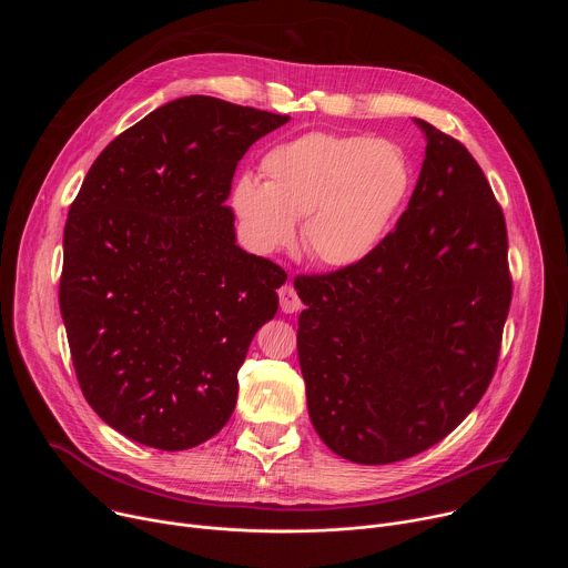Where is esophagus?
Masks as SVG:
<instances>
[{
	"label": "esophagus",
	"mask_w": 568,
	"mask_h": 568,
	"mask_svg": "<svg viewBox=\"0 0 568 568\" xmlns=\"http://www.w3.org/2000/svg\"><path fill=\"white\" fill-rule=\"evenodd\" d=\"M278 298H281V310L285 314H294L303 307V303H301V298H298V294L292 285H283L281 292H278Z\"/></svg>",
	"instance_id": "1"
}]
</instances>
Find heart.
Here are the masks:
<instances>
[{
    "mask_svg": "<svg viewBox=\"0 0 568 568\" xmlns=\"http://www.w3.org/2000/svg\"><path fill=\"white\" fill-rule=\"evenodd\" d=\"M265 184L245 175L231 193L245 237L258 254L290 247L301 220L305 254L333 270L366 261L412 189V164L395 141L307 132L272 148Z\"/></svg>",
    "mask_w": 568,
    "mask_h": 568,
    "instance_id": "heart-1",
    "label": "heart"
}]
</instances>
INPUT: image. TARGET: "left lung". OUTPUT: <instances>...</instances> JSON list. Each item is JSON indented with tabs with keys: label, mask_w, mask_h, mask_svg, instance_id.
Masks as SVG:
<instances>
[{
	"label": "left lung",
	"mask_w": 568,
	"mask_h": 568,
	"mask_svg": "<svg viewBox=\"0 0 568 568\" xmlns=\"http://www.w3.org/2000/svg\"><path fill=\"white\" fill-rule=\"evenodd\" d=\"M416 191L362 263L296 276L307 412L337 456L412 458L452 434L488 390L513 298L504 211L476 159L416 119Z\"/></svg>",
	"instance_id": "obj_1"
}]
</instances>
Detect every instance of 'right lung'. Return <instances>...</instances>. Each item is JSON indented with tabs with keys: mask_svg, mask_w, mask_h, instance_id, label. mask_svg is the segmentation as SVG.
Masks as SVG:
<instances>
[{
	"mask_svg": "<svg viewBox=\"0 0 568 568\" xmlns=\"http://www.w3.org/2000/svg\"><path fill=\"white\" fill-rule=\"evenodd\" d=\"M290 116L184 97L121 132L69 206L60 312L90 407L180 452L233 414L237 368L287 274L235 245L237 161Z\"/></svg>",
	"mask_w": 568,
	"mask_h": 568,
	"instance_id": "add662e5",
	"label": "right lung"
}]
</instances>
